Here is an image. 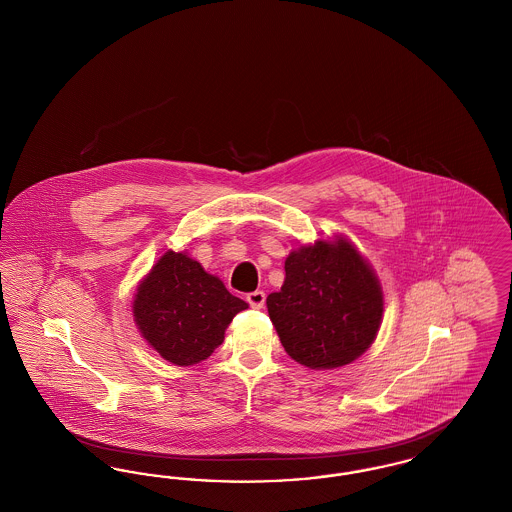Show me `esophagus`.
I'll return each mask as SVG.
<instances>
[{"mask_svg": "<svg viewBox=\"0 0 512 512\" xmlns=\"http://www.w3.org/2000/svg\"><path fill=\"white\" fill-rule=\"evenodd\" d=\"M265 299H267V295H265V292H261V290L247 293V295H245V301H247V303H249L253 309H263V305H265Z\"/></svg>", "mask_w": 512, "mask_h": 512, "instance_id": "esophagus-1", "label": "esophagus"}]
</instances>
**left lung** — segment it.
<instances>
[{"label": "left lung", "instance_id": "left-lung-1", "mask_svg": "<svg viewBox=\"0 0 512 512\" xmlns=\"http://www.w3.org/2000/svg\"><path fill=\"white\" fill-rule=\"evenodd\" d=\"M268 315L286 353L309 368H336L363 355L382 322V290L359 251L340 240L317 242L286 259Z\"/></svg>", "mask_w": 512, "mask_h": 512}]
</instances>
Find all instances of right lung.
I'll use <instances>...</instances> for the list:
<instances>
[{"label": "right lung", "mask_w": 512, "mask_h": 512, "mask_svg": "<svg viewBox=\"0 0 512 512\" xmlns=\"http://www.w3.org/2000/svg\"><path fill=\"white\" fill-rule=\"evenodd\" d=\"M247 303L184 253L167 251L140 284L136 324L151 347L172 365L205 361Z\"/></svg>", "instance_id": "right-lung-1"}]
</instances>
